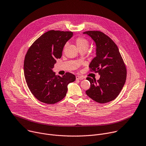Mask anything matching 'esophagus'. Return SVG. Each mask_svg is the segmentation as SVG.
Listing matches in <instances>:
<instances>
[{
    "mask_svg": "<svg viewBox=\"0 0 146 146\" xmlns=\"http://www.w3.org/2000/svg\"><path fill=\"white\" fill-rule=\"evenodd\" d=\"M76 79L78 80H82L84 79V77L83 76H79V75H76Z\"/></svg>",
    "mask_w": 146,
    "mask_h": 146,
    "instance_id": "esophagus-1",
    "label": "esophagus"
}]
</instances>
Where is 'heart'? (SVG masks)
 Here are the masks:
<instances>
[{"instance_id":"1","label":"heart","mask_w":146,"mask_h":146,"mask_svg":"<svg viewBox=\"0 0 146 146\" xmlns=\"http://www.w3.org/2000/svg\"><path fill=\"white\" fill-rule=\"evenodd\" d=\"M76 44L79 49L82 48H88L89 43L86 38L83 37H78L75 41Z\"/></svg>"}]
</instances>
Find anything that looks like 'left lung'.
Masks as SVG:
<instances>
[{"mask_svg": "<svg viewBox=\"0 0 146 146\" xmlns=\"http://www.w3.org/2000/svg\"><path fill=\"white\" fill-rule=\"evenodd\" d=\"M96 44V56L91 62L90 71L100 75L99 80L90 77V87L86 94L100 104L114 100L121 91L127 78V69L119 48L107 35L100 31H87Z\"/></svg>", "mask_w": 146, "mask_h": 146, "instance_id": "left-lung-1", "label": "left lung"}]
</instances>
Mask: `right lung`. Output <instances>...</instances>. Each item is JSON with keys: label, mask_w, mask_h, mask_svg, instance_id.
<instances>
[{"label": "right lung", "mask_w": 146, "mask_h": 146, "mask_svg": "<svg viewBox=\"0 0 146 146\" xmlns=\"http://www.w3.org/2000/svg\"><path fill=\"white\" fill-rule=\"evenodd\" d=\"M72 35V32L49 31L37 39L26 54L23 68L26 83L32 94L43 103L54 104L63 100L67 85L76 79L70 72L60 76L52 71Z\"/></svg>", "instance_id": "add662e5"}]
</instances>
